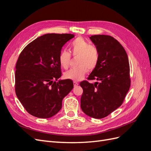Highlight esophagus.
Here are the masks:
<instances>
[{
    "label": "esophagus",
    "instance_id": "34e87169",
    "mask_svg": "<svg viewBox=\"0 0 151 151\" xmlns=\"http://www.w3.org/2000/svg\"><path fill=\"white\" fill-rule=\"evenodd\" d=\"M74 83V87H76V86H78V85H79V84H78V83H77V82H76V81H74V83Z\"/></svg>",
    "mask_w": 151,
    "mask_h": 151
}]
</instances>
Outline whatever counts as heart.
I'll use <instances>...</instances> for the list:
<instances>
[{"label": "heart", "instance_id": "1", "mask_svg": "<svg viewBox=\"0 0 151 151\" xmlns=\"http://www.w3.org/2000/svg\"><path fill=\"white\" fill-rule=\"evenodd\" d=\"M70 50L73 56L77 57V66L64 73L67 79L79 81L84 77L88 70H93L97 67L99 60L98 48L91 45L83 38H77L70 44ZM71 55L66 50H62L59 54L58 61L60 66L67 69L69 67Z\"/></svg>", "mask_w": 151, "mask_h": 151}]
</instances>
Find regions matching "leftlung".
Returning a JSON list of instances; mask_svg holds the SVG:
<instances>
[{
    "instance_id": "1",
    "label": "left lung",
    "mask_w": 151,
    "mask_h": 151,
    "mask_svg": "<svg viewBox=\"0 0 151 151\" xmlns=\"http://www.w3.org/2000/svg\"><path fill=\"white\" fill-rule=\"evenodd\" d=\"M89 38L99 50V60L88 79L99 82L80 83L83 89L81 107L86 115L101 119L124 101L130 86V65L124 48L112 36L99 35Z\"/></svg>"
}]
</instances>
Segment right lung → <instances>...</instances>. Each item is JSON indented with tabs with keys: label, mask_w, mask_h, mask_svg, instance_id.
<instances>
[{
	"label": "right lung",
	"mask_w": 151,
	"mask_h": 151,
	"mask_svg": "<svg viewBox=\"0 0 151 151\" xmlns=\"http://www.w3.org/2000/svg\"><path fill=\"white\" fill-rule=\"evenodd\" d=\"M74 37L72 34L44 35L20 53L16 65L15 91L30 115L41 118L56 115L63 98L74 88L70 79L53 81L62 76L58 57L62 47Z\"/></svg>",
	"instance_id": "obj_1"
}]
</instances>
